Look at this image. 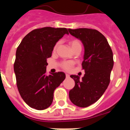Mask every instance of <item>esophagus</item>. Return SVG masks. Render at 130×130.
<instances>
[{
    "mask_svg": "<svg viewBox=\"0 0 130 130\" xmlns=\"http://www.w3.org/2000/svg\"><path fill=\"white\" fill-rule=\"evenodd\" d=\"M66 78H69L70 77V75H68V74H66Z\"/></svg>",
    "mask_w": 130,
    "mask_h": 130,
    "instance_id": "34e87169",
    "label": "esophagus"
}]
</instances>
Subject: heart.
Returning a JSON list of instances; mask_svg holds the SVG:
<instances>
[{
    "instance_id": "obj_1",
    "label": "heart",
    "mask_w": 130,
    "mask_h": 130,
    "mask_svg": "<svg viewBox=\"0 0 130 130\" xmlns=\"http://www.w3.org/2000/svg\"><path fill=\"white\" fill-rule=\"evenodd\" d=\"M69 44L70 45L71 48L73 51H75L76 49H79L81 50V43L80 42V41H79L78 40H70L69 42ZM57 46H58V43H57L55 47H54V51H56L57 49ZM73 62H63L62 63V67L63 69L66 70H69L73 66Z\"/></svg>"
}]
</instances>
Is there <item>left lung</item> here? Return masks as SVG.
<instances>
[{"instance_id":"1","label":"left lung","mask_w":130,"mask_h":130,"mask_svg":"<svg viewBox=\"0 0 130 130\" xmlns=\"http://www.w3.org/2000/svg\"><path fill=\"white\" fill-rule=\"evenodd\" d=\"M68 31L83 44L82 67L85 72L82 79L70 75L75 87L69 92V97L74 105L87 107L97 102L109 86L114 64L112 51L105 36L97 30L69 28Z\"/></svg>"}]
</instances>
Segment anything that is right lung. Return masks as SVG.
Masks as SVG:
<instances>
[{
    "instance_id": "obj_1",
    "label": "right lung",
    "mask_w": 130,
    "mask_h": 130,
    "mask_svg": "<svg viewBox=\"0 0 130 130\" xmlns=\"http://www.w3.org/2000/svg\"><path fill=\"white\" fill-rule=\"evenodd\" d=\"M66 28L43 27L26 35L18 46L13 68L21 96L28 106L43 110L51 105L56 88L66 78L64 72L46 74L47 59Z\"/></svg>"
}]
</instances>
